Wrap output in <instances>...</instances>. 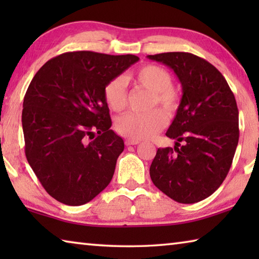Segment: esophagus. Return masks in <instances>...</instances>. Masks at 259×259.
Segmentation results:
<instances>
[{"instance_id": "34e87169", "label": "esophagus", "mask_w": 259, "mask_h": 259, "mask_svg": "<svg viewBox=\"0 0 259 259\" xmlns=\"http://www.w3.org/2000/svg\"><path fill=\"white\" fill-rule=\"evenodd\" d=\"M140 142L137 139H125V145H137V144H139Z\"/></svg>"}]
</instances>
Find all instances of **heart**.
I'll return each mask as SVG.
<instances>
[{
    "instance_id": "b5f03b06",
    "label": "heart",
    "mask_w": 259,
    "mask_h": 259,
    "mask_svg": "<svg viewBox=\"0 0 259 259\" xmlns=\"http://www.w3.org/2000/svg\"><path fill=\"white\" fill-rule=\"evenodd\" d=\"M134 80L139 85L153 93L152 104H159L168 114L176 112L178 107V94L172 88V76L163 67L156 65H145L134 74ZM105 100L113 111L120 112L125 107L128 99L126 80L116 76L109 81L104 90ZM166 116L160 108L145 113L129 112L116 120L115 129L123 137L130 139L152 138L164 128Z\"/></svg>"
}]
</instances>
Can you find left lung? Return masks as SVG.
<instances>
[{"mask_svg":"<svg viewBox=\"0 0 259 259\" xmlns=\"http://www.w3.org/2000/svg\"><path fill=\"white\" fill-rule=\"evenodd\" d=\"M148 59L171 68L183 88L166 137L175 146L159 148L150 175L154 185L179 203L208 198L229 174L239 142L235 97L218 69L188 52H164Z\"/></svg>","mask_w":259,"mask_h":259,"instance_id":"left-lung-1","label":"left lung"}]
</instances>
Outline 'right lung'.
<instances>
[{
  "label": "right lung",
  "mask_w": 259,
  "mask_h": 259,
  "mask_svg": "<svg viewBox=\"0 0 259 259\" xmlns=\"http://www.w3.org/2000/svg\"><path fill=\"white\" fill-rule=\"evenodd\" d=\"M139 58L93 51L66 52L43 65L23 104L25 154L52 198L81 205L111 183L124 150L111 130L107 83Z\"/></svg>",
  "instance_id": "obj_1"
}]
</instances>
